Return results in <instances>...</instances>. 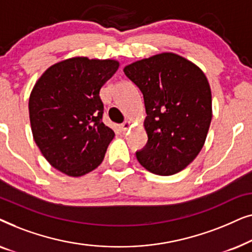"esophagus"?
<instances>
[{
  "label": "esophagus",
  "mask_w": 252,
  "mask_h": 252,
  "mask_svg": "<svg viewBox=\"0 0 252 252\" xmlns=\"http://www.w3.org/2000/svg\"><path fill=\"white\" fill-rule=\"evenodd\" d=\"M128 128H130V123L129 122H125V123H123L122 125H120V130H122L123 133H125Z\"/></svg>",
  "instance_id": "obj_1"
}]
</instances>
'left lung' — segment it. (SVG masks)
Masks as SVG:
<instances>
[{"instance_id": "1", "label": "left lung", "mask_w": 252, "mask_h": 252, "mask_svg": "<svg viewBox=\"0 0 252 252\" xmlns=\"http://www.w3.org/2000/svg\"><path fill=\"white\" fill-rule=\"evenodd\" d=\"M143 94L148 142L136 151L151 173L172 175L187 167L204 146L212 119L211 89L190 61L163 53L124 68Z\"/></svg>"}]
</instances>
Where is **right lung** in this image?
<instances>
[{
    "mask_svg": "<svg viewBox=\"0 0 252 252\" xmlns=\"http://www.w3.org/2000/svg\"><path fill=\"white\" fill-rule=\"evenodd\" d=\"M113 60L73 57L54 64L29 101L34 141L51 166L70 177L95 170L115 132L102 122V86L116 73Z\"/></svg>",
    "mask_w": 252,
    "mask_h": 252,
    "instance_id": "1",
    "label": "right lung"
}]
</instances>
